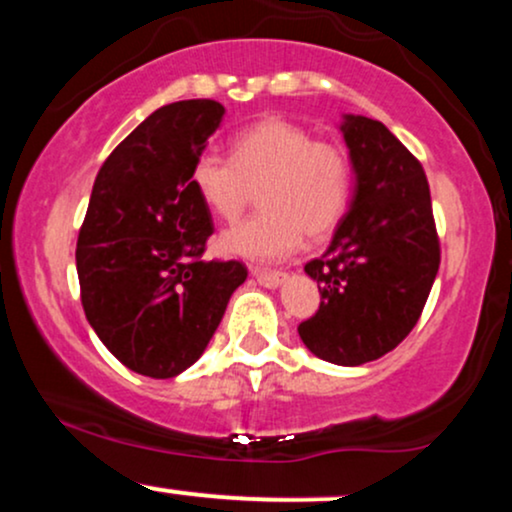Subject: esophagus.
Segmentation results:
<instances>
[{
  "instance_id": "esophagus-1",
  "label": "esophagus",
  "mask_w": 512,
  "mask_h": 512,
  "mask_svg": "<svg viewBox=\"0 0 512 512\" xmlns=\"http://www.w3.org/2000/svg\"><path fill=\"white\" fill-rule=\"evenodd\" d=\"M250 272L262 286H267V289H276L286 276L284 272H279V269H262V267H252Z\"/></svg>"
}]
</instances>
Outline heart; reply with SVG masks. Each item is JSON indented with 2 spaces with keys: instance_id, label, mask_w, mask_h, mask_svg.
I'll return each instance as SVG.
<instances>
[{
  "instance_id": "heart-1",
  "label": "heart",
  "mask_w": 512,
  "mask_h": 512,
  "mask_svg": "<svg viewBox=\"0 0 512 512\" xmlns=\"http://www.w3.org/2000/svg\"><path fill=\"white\" fill-rule=\"evenodd\" d=\"M190 182L207 207L233 223L255 202L264 211L221 236V250L252 260H276L298 248L303 233L322 240L342 221L351 195V161L344 146L313 139L301 125L267 117L240 129L231 158L204 151Z\"/></svg>"
}]
</instances>
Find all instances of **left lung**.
Segmentation results:
<instances>
[{
	"instance_id": "left-lung-1",
	"label": "left lung",
	"mask_w": 512,
	"mask_h": 512,
	"mask_svg": "<svg viewBox=\"0 0 512 512\" xmlns=\"http://www.w3.org/2000/svg\"><path fill=\"white\" fill-rule=\"evenodd\" d=\"M342 132L354 199L325 255L305 264L322 301L298 334L322 361L361 366L414 330L436 281L440 240L419 158L370 117L346 115Z\"/></svg>"
}]
</instances>
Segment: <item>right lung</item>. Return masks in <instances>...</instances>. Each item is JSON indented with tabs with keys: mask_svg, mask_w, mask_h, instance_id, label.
<instances>
[{
	"mask_svg": "<svg viewBox=\"0 0 512 512\" xmlns=\"http://www.w3.org/2000/svg\"><path fill=\"white\" fill-rule=\"evenodd\" d=\"M209 98L158 108L105 158L76 240L81 305L117 361L149 378L190 368L214 337L238 260H204L214 221L190 182L223 120Z\"/></svg>",
	"mask_w": 512,
	"mask_h": 512,
	"instance_id": "add662e5",
	"label": "right lung"
}]
</instances>
